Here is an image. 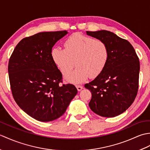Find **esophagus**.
Segmentation results:
<instances>
[{
  "instance_id": "obj_1",
  "label": "esophagus",
  "mask_w": 150,
  "mask_h": 150,
  "mask_svg": "<svg viewBox=\"0 0 150 150\" xmlns=\"http://www.w3.org/2000/svg\"><path fill=\"white\" fill-rule=\"evenodd\" d=\"M76 88H77V90H78L79 91H80L81 90H82V89H83V86H80V85L76 86Z\"/></svg>"
}]
</instances>
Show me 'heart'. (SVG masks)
Here are the masks:
<instances>
[{"instance_id": "heart-1", "label": "heart", "mask_w": 150, "mask_h": 150, "mask_svg": "<svg viewBox=\"0 0 150 150\" xmlns=\"http://www.w3.org/2000/svg\"><path fill=\"white\" fill-rule=\"evenodd\" d=\"M65 49L54 47L51 55L59 71L64 76L68 75L75 66H77L66 81L78 84L89 77L95 78L106 67L109 50L103 40L94 39L80 33H75L64 42Z\"/></svg>"}]
</instances>
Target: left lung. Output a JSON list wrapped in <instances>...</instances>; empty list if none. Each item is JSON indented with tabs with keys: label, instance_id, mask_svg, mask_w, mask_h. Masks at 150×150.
Wrapping results in <instances>:
<instances>
[{
	"label": "left lung",
	"instance_id": "obj_1",
	"mask_svg": "<svg viewBox=\"0 0 150 150\" xmlns=\"http://www.w3.org/2000/svg\"><path fill=\"white\" fill-rule=\"evenodd\" d=\"M103 40L109 50L107 64L100 75L84 87L92 97L89 106L98 115L114 117L131 106L139 88L140 62L128 40L106 30L86 31Z\"/></svg>",
	"mask_w": 150,
	"mask_h": 150
}]
</instances>
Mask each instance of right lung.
<instances>
[{
  "label": "right lung",
  "instance_id": "obj_1",
  "mask_svg": "<svg viewBox=\"0 0 150 150\" xmlns=\"http://www.w3.org/2000/svg\"><path fill=\"white\" fill-rule=\"evenodd\" d=\"M67 33V31L40 32L24 38L9 60L13 97L24 112L41 122L62 116L77 93L74 85L60 84L62 73L51 55L55 44Z\"/></svg>",
  "mask_w": 150,
  "mask_h": 150
}]
</instances>
